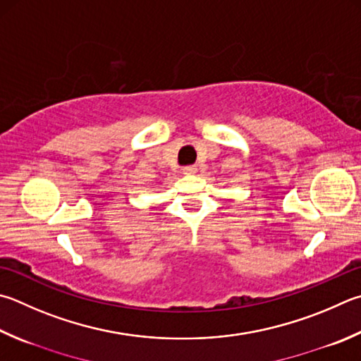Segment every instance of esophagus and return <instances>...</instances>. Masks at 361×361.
<instances>
[{"instance_id": "esophagus-1", "label": "esophagus", "mask_w": 361, "mask_h": 361, "mask_svg": "<svg viewBox=\"0 0 361 361\" xmlns=\"http://www.w3.org/2000/svg\"><path fill=\"white\" fill-rule=\"evenodd\" d=\"M195 172H197V167H195V166L183 167V173H185V175H194Z\"/></svg>"}]
</instances>
